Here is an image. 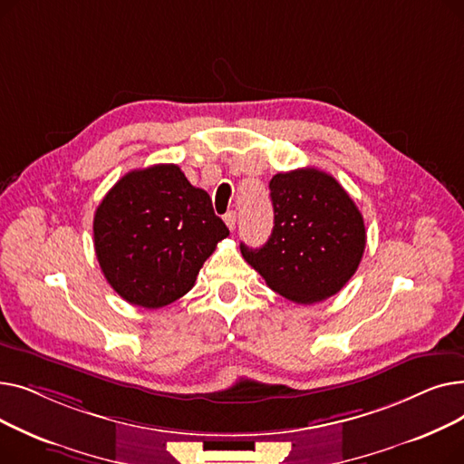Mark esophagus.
<instances>
[{"mask_svg":"<svg viewBox=\"0 0 464 464\" xmlns=\"http://www.w3.org/2000/svg\"><path fill=\"white\" fill-rule=\"evenodd\" d=\"M224 219H226V224H227V227L233 231L235 229V226H237V212H233V210H229L226 216H224Z\"/></svg>","mask_w":464,"mask_h":464,"instance_id":"34e87169","label":"esophagus"}]
</instances>
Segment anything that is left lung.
Wrapping results in <instances>:
<instances>
[{"label":"left lung","instance_id":"8db88e82","mask_svg":"<svg viewBox=\"0 0 464 464\" xmlns=\"http://www.w3.org/2000/svg\"><path fill=\"white\" fill-rule=\"evenodd\" d=\"M275 227L261 248L240 252L282 297L312 304L355 275L367 233L346 189L320 169L278 173L269 182Z\"/></svg>","mask_w":464,"mask_h":464}]
</instances>
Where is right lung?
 <instances>
[{
	"label": "right lung",
	"instance_id": "obj_1",
	"mask_svg": "<svg viewBox=\"0 0 464 464\" xmlns=\"http://www.w3.org/2000/svg\"><path fill=\"white\" fill-rule=\"evenodd\" d=\"M227 235L210 195L191 186L173 163L130 170L93 216V248L107 282L142 308L186 295Z\"/></svg>",
	"mask_w": 464,
	"mask_h": 464
}]
</instances>
